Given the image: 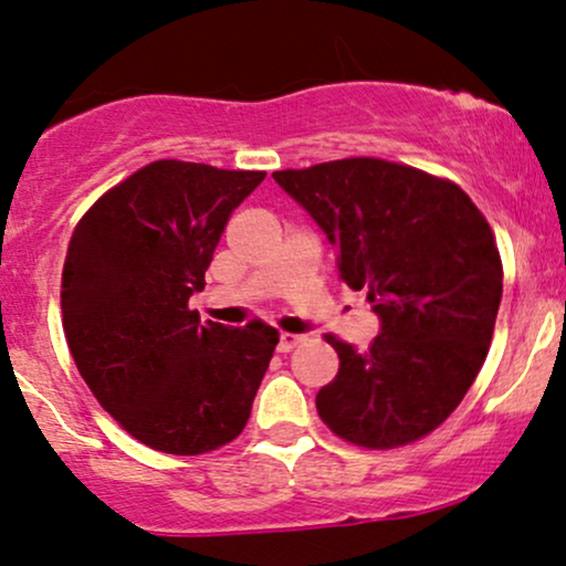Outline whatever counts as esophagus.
<instances>
[{
	"label": "esophagus",
	"mask_w": 566,
	"mask_h": 566,
	"mask_svg": "<svg viewBox=\"0 0 566 566\" xmlns=\"http://www.w3.org/2000/svg\"><path fill=\"white\" fill-rule=\"evenodd\" d=\"M303 342H305V336H300V334H290V332H282V336H279V345H276V349H279V353H292V349L303 345Z\"/></svg>",
	"instance_id": "obj_1"
}]
</instances>
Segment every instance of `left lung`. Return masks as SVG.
<instances>
[{
	"instance_id": "obj_1",
	"label": "left lung",
	"mask_w": 566,
	"mask_h": 566,
	"mask_svg": "<svg viewBox=\"0 0 566 566\" xmlns=\"http://www.w3.org/2000/svg\"><path fill=\"white\" fill-rule=\"evenodd\" d=\"M336 248L339 279L366 290L381 334L339 355L318 391L321 420L355 447L397 449L457 410L489 355L502 255L460 185L407 164L353 156L274 171Z\"/></svg>"
}]
</instances>
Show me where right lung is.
Masks as SVG:
<instances>
[{
    "label": "right lung",
    "instance_id": "1",
    "mask_svg": "<svg viewBox=\"0 0 566 566\" xmlns=\"http://www.w3.org/2000/svg\"><path fill=\"white\" fill-rule=\"evenodd\" d=\"M266 171L159 159L77 221L62 269V326L83 381L133 439L206 454L238 439L279 342L190 311L232 211Z\"/></svg>",
    "mask_w": 566,
    "mask_h": 566
}]
</instances>
